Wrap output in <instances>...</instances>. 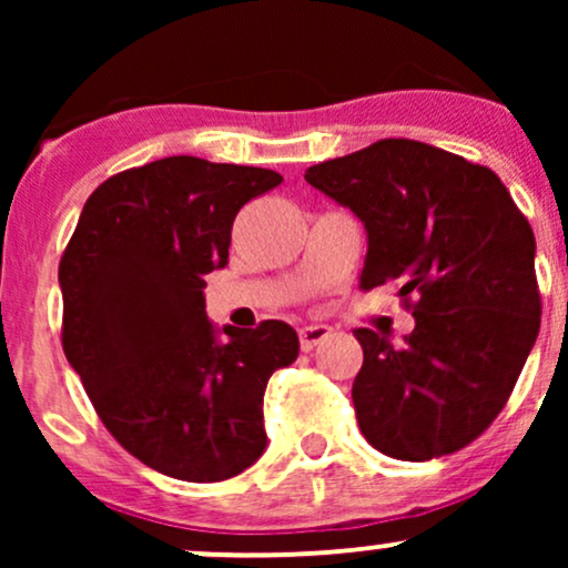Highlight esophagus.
<instances>
[{
	"mask_svg": "<svg viewBox=\"0 0 568 568\" xmlns=\"http://www.w3.org/2000/svg\"><path fill=\"white\" fill-rule=\"evenodd\" d=\"M331 334H334V328H331V325H323V323L304 325V328H298V344H302L304 352H310V349H315L321 342H325Z\"/></svg>",
	"mask_w": 568,
	"mask_h": 568,
	"instance_id": "1",
	"label": "esophagus"
}]
</instances>
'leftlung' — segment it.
<instances>
[{"mask_svg":"<svg viewBox=\"0 0 568 568\" xmlns=\"http://www.w3.org/2000/svg\"><path fill=\"white\" fill-rule=\"evenodd\" d=\"M306 184L366 226L361 288L397 280L414 331L355 328L357 425L406 462L454 454L505 408L539 334L534 232L499 175L410 139L306 168Z\"/></svg>","mask_w":568,"mask_h":568,"instance_id":"obj_1","label":"left lung"}]
</instances>
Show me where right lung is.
<instances>
[{
	"label": "right lung",
	"mask_w": 568,
	"mask_h": 568,
	"mask_svg": "<svg viewBox=\"0 0 568 568\" xmlns=\"http://www.w3.org/2000/svg\"><path fill=\"white\" fill-rule=\"evenodd\" d=\"M280 181L186 154L116 173L58 266L69 366L120 446L162 475L216 484L264 454L266 382L298 336L283 321L216 328L202 277L230 262L240 207Z\"/></svg>",
	"instance_id": "obj_1"
}]
</instances>
